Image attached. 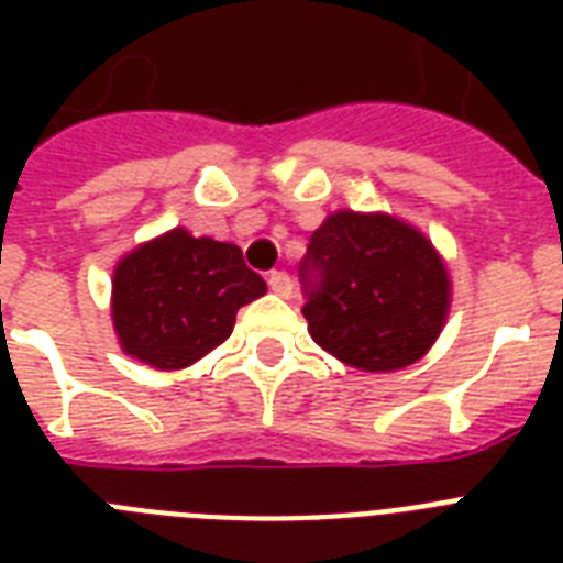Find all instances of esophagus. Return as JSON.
<instances>
[{
  "mask_svg": "<svg viewBox=\"0 0 563 563\" xmlns=\"http://www.w3.org/2000/svg\"><path fill=\"white\" fill-rule=\"evenodd\" d=\"M268 289H272L274 295H280V298H289V295H291L289 274H286V272H272V274H268Z\"/></svg>",
  "mask_w": 563,
  "mask_h": 563,
  "instance_id": "1",
  "label": "esophagus"
}]
</instances>
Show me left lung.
Segmentation results:
<instances>
[{
    "label": "left lung",
    "mask_w": 563,
    "mask_h": 563,
    "mask_svg": "<svg viewBox=\"0 0 563 563\" xmlns=\"http://www.w3.org/2000/svg\"><path fill=\"white\" fill-rule=\"evenodd\" d=\"M300 277L312 342L368 374L423 360L450 316L444 260L415 224L388 212H330L309 239Z\"/></svg>",
    "instance_id": "1"
}]
</instances>
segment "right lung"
<instances>
[{
	"mask_svg": "<svg viewBox=\"0 0 563 563\" xmlns=\"http://www.w3.org/2000/svg\"><path fill=\"white\" fill-rule=\"evenodd\" d=\"M265 291L239 245L172 228L119 260L110 318L128 356L180 371L228 342L239 309Z\"/></svg>",
	"mask_w": 563,
	"mask_h": 563,
	"instance_id": "obj_1",
	"label": "right lung"
}]
</instances>
